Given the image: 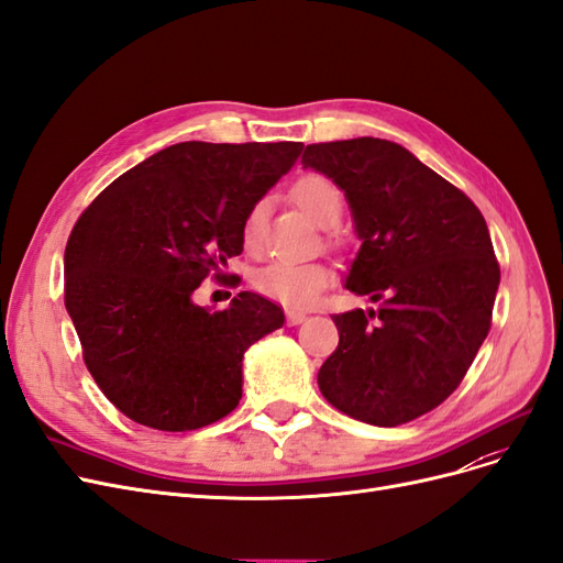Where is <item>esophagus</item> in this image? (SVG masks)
I'll list each match as a JSON object with an SVG mask.
<instances>
[{
  "instance_id": "1",
  "label": "esophagus",
  "mask_w": 563,
  "mask_h": 563,
  "mask_svg": "<svg viewBox=\"0 0 563 563\" xmlns=\"http://www.w3.org/2000/svg\"><path fill=\"white\" fill-rule=\"evenodd\" d=\"M285 316H287V324H289V327H297V324H301V322L306 320L303 310H297V308H287Z\"/></svg>"
}]
</instances>
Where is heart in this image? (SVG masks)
<instances>
[{"label":"heart","instance_id":"1","mask_svg":"<svg viewBox=\"0 0 563 563\" xmlns=\"http://www.w3.org/2000/svg\"><path fill=\"white\" fill-rule=\"evenodd\" d=\"M292 199L301 213L320 227L336 224L343 211V195L324 176H306L292 187ZM268 216V199H257L247 208L241 227L245 250H260L264 241V227ZM331 283V271L322 262L301 260H274L255 274V287L262 295L278 299L289 306L313 303L322 289Z\"/></svg>","mask_w":563,"mask_h":563}]
</instances>
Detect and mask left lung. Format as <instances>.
<instances>
[{"mask_svg":"<svg viewBox=\"0 0 563 563\" xmlns=\"http://www.w3.org/2000/svg\"><path fill=\"white\" fill-rule=\"evenodd\" d=\"M303 169L341 187L362 241L345 287L378 308L331 316L339 347L322 397L350 418L397 427L441 406L487 339L498 271L477 206L404 145H306Z\"/></svg>","mask_w":563,"mask_h":563,"instance_id":"1","label":"left lung"}]
</instances>
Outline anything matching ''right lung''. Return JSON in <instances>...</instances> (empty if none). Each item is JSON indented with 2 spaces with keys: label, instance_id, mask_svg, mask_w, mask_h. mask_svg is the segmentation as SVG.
Listing matches in <instances>:
<instances>
[{
  "label": "right lung",
  "instance_id": "1",
  "mask_svg": "<svg viewBox=\"0 0 563 563\" xmlns=\"http://www.w3.org/2000/svg\"><path fill=\"white\" fill-rule=\"evenodd\" d=\"M303 143L169 145L124 172L82 213L65 250V306L99 389L130 420L192 431L243 394V355L283 310L239 292L218 313L195 289L241 255L247 208Z\"/></svg>",
  "mask_w": 563,
  "mask_h": 563
}]
</instances>
